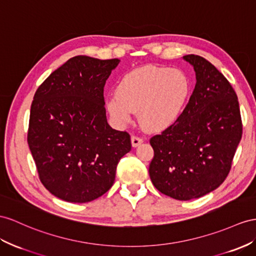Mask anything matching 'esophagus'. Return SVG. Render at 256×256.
Here are the masks:
<instances>
[{
    "label": "esophagus",
    "mask_w": 256,
    "mask_h": 256,
    "mask_svg": "<svg viewBox=\"0 0 256 256\" xmlns=\"http://www.w3.org/2000/svg\"><path fill=\"white\" fill-rule=\"evenodd\" d=\"M132 146L133 147H137V146H140V144L144 142V140L142 138V137H138V136H136V135H133L132 136Z\"/></svg>",
    "instance_id": "esophagus-1"
}]
</instances>
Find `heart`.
<instances>
[{"mask_svg":"<svg viewBox=\"0 0 256 256\" xmlns=\"http://www.w3.org/2000/svg\"><path fill=\"white\" fill-rule=\"evenodd\" d=\"M190 81L178 69L147 66L124 76L108 102L110 114L120 123L138 112L144 128L160 130L178 121L190 95Z\"/></svg>","mask_w":256,"mask_h":256,"instance_id":"obj_1","label":"heart"}]
</instances>
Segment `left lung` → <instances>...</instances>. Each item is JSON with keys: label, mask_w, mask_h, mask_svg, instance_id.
<instances>
[{"label": "left lung", "mask_w": 256, "mask_h": 256, "mask_svg": "<svg viewBox=\"0 0 256 256\" xmlns=\"http://www.w3.org/2000/svg\"><path fill=\"white\" fill-rule=\"evenodd\" d=\"M184 60L194 66L196 86L178 121L150 138L154 156L149 166L154 187L182 201L200 198L225 180L242 136L230 83L203 57Z\"/></svg>", "instance_id": "left-lung-1"}]
</instances>
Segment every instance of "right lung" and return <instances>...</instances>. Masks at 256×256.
<instances>
[{
    "mask_svg": "<svg viewBox=\"0 0 256 256\" xmlns=\"http://www.w3.org/2000/svg\"><path fill=\"white\" fill-rule=\"evenodd\" d=\"M119 62L72 57L36 92L28 145L38 178L62 200L84 203L106 194L132 148L130 134L111 128L104 109V84Z\"/></svg>",
    "mask_w": 256,
    "mask_h": 256,
    "instance_id": "right-lung-1",
    "label": "right lung"
}]
</instances>
